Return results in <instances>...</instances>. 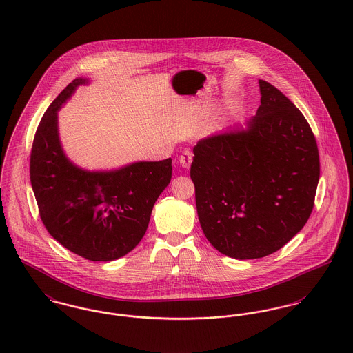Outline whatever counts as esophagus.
<instances>
[{
	"label": "esophagus",
	"instance_id": "34e87169",
	"mask_svg": "<svg viewBox=\"0 0 353 353\" xmlns=\"http://www.w3.org/2000/svg\"><path fill=\"white\" fill-rule=\"evenodd\" d=\"M192 161H193V156H192V152H189V150H185L183 154H181V157H180V164L183 165V168H189L190 164H192Z\"/></svg>",
	"mask_w": 353,
	"mask_h": 353
}]
</instances>
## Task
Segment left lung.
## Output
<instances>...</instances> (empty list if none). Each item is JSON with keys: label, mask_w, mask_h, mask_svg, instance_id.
<instances>
[{"label": "left lung", "mask_w": 353, "mask_h": 353, "mask_svg": "<svg viewBox=\"0 0 353 353\" xmlns=\"http://www.w3.org/2000/svg\"><path fill=\"white\" fill-rule=\"evenodd\" d=\"M256 116L193 148L190 179L200 225L220 253L260 259L308 221L320 177L319 150L303 113L259 80Z\"/></svg>", "instance_id": "8db88e82"}]
</instances>
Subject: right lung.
Here are the masks:
<instances>
[{"instance_id": "obj_1", "label": "right lung", "mask_w": 353, "mask_h": 353, "mask_svg": "<svg viewBox=\"0 0 353 353\" xmlns=\"http://www.w3.org/2000/svg\"><path fill=\"white\" fill-rule=\"evenodd\" d=\"M76 79L49 105L30 153V183L50 236L90 261H113L145 234L152 209L172 179V159L137 161L112 170H86L65 154L57 112L77 86Z\"/></svg>"}]
</instances>
